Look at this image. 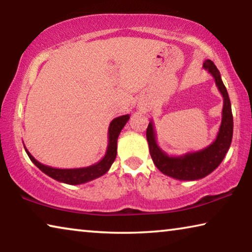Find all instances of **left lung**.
Here are the masks:
<instances>
[{"label":"left lung","mask_w":252,"mask_h":252,"mask_svg":"<svg viewBox=\"0 0 252 252\" xmlns=\"http://www.w3.org/2000/svg\"><path fill=\"white\" fill-rule=\"evenodd\" d=\"M202 66L213 76L223 97L222 120L215 141L199 151L187 152L182 156H169L157 142V133L152 121L149 122L147 129V140L153 163L165 176L181 181L199 180L210 174L222 162L232 141L233 117L227 89L221 80L219 70L211 60H206Z\"/></svg>","instance_id":"left-lung-1"}]
</instances>
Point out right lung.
<instances>
[{"label":"right lung","mask_w":252,"mask_h":252,"mask_svg":"<svg viewBox=\"0 0 252 252\" xmlns=\"http://www.w3.org/2000/svg\"><path fill=\"white\" fill-rule=\"evenodd\" d=\"M130 114L118 117L111 121L108 131V147H106V152L102 159L96 162L95 164L89 165L85 168H74V169H58L52 168L49 165H45L41 162L34 159V157L28 151V149L24 147L28 156L34 164L39 168L42 172L45 173L46 176L51 177L54 180L59 182L66 183V185H82V183L89 182L91 180L103 176L109 171L111 165L116 160L117 157V146H118V138L120 134L123 126L129 121Z\"/></svg>","instance_id":"1"}]
</instances>
